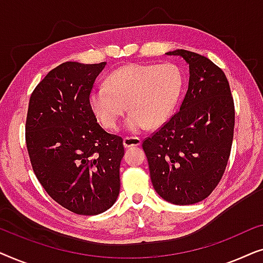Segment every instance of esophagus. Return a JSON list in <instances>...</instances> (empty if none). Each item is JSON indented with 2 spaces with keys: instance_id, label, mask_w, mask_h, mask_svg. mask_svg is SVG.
Instances as JSON below:
<instances>
[{
  "instance_id": "1",
  "label": "esophagus",
  "mask_w": 263,
  "mask_h": 263,
  "mask_svg": "<svg viewBox=\"0 0 263 263\" xmlns=\"http://www.w3.org/2000/svg\"><path fill=\"white\" fill-rule=\"evenodd\" d=\"M141 145V140L139 138H124L123 139V146L125 148H132V147H138Z\"/></svg>"
}]
</instances>
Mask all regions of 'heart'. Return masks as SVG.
Masks as SVG:
<instances>
[{"mask_svg":"<svg viewBox=\"0 0 263 263\" xmlns=\"http://www.w3.org/2000/svg\"><path fill=\"white\" fill-rule=\"evenodd\" d=\"M183 77L171 63H132L107 75L105 85L89 93L93 112L104 128L115 130L125 110L132 111L127 127L140 132L157 128L166 122L178 102Z\"/></svg>","mask_w":263,"mask_h":263,"instance_id":"b5f03b06","label":"heart"}]
</instances>
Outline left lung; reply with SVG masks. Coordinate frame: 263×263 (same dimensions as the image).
Returning a JSON list of instances; mask_svg holds the SVG:
<instances>
[{
  "instance_id": "8db88e82",
  "label": "left lung",
  "mask_w": 263,
  "mask_h": 263,
  "mask_svg": "<svg viewBox=\"0 0 263 263\" xmlns=\"http://www.w3.org/2000/svg\"><path fill=\"white\" fill-rule=\"evenodd\" d=\"M189 64V85L177 111L142 142L153 188L165 201L193 204L210 196L231 152L235 105L224 71L196 52L175 50Z\"/></svg>"
}]
</instances>
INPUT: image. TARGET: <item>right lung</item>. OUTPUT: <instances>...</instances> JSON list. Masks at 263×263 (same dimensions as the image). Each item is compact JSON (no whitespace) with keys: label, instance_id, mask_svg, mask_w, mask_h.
<instances>
[{"label":"right lung","instance_id":"add662e5","mask_svg":"<svg viewBox=\"0 0 263 263\" xmlns=\"http://www.w3.org/2000/svg\"><path fill=\"white\" fill-rule=\"evenodd\" d=\"M106 62H64L32 92L26 146L38 181L61 206L96 215L116 202L121 188V136L97 122L89 104L93 84Z\"/></svg>","mask_w":263,"mask_h":263}]
</instances>
